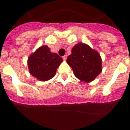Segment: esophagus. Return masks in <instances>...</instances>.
<instances>
[{
	"instance_id": "obj_1",
	"label": "esophagus",
	"mask_w": 130,
	"mask_h": 130,
	"mask_svg": "<svg viewBox=\"0 0 130 130\" xmlns=\"http://www.w3.org/2000/svg\"><path fill=\"white\" fill-rule=\"evenodd\" d=\"M67 57H68V55H65L64 56H63V59L64 60H66V59H67Z\"/></svg>"
}]
</instances>
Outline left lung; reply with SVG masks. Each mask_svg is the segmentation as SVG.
Instances as JSON below:
<instances>
[{"label": "left lung", "instance_id": "8db88e82", "mask_svg": "<svg viewBox=\"0 0 130 130\" xmlns=\"http://www.w3.org/2000/svg\"><path fill=\"white\" fill-rule=\"evenodd\" d=\"M66 62L80 81L91 82L102 70V60L99 53L86 43H78L72 49Z\"/></svg>", "mask_w": 130, "mask_h": 130}]
</instances>
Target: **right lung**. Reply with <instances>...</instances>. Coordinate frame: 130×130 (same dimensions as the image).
<instances>
[{"label": "right lung", "instance_id": "obj_1", "mask_svg": "<svg viewBox=\"0 0 130 130\" xmlns=\"http://www.w3.org/2000/svg\"><path fill=\"white\" fill-rule=\"evenodd\" d=\"M63 59L58 54L52 53L47 45H42L32 53L28 58L29 72L40 81L52 79Z\"/></svg>", "mask_w": 130, "mask_h": 130}]
</instances>
